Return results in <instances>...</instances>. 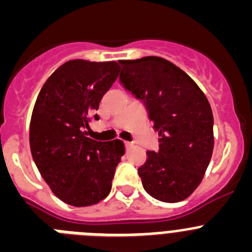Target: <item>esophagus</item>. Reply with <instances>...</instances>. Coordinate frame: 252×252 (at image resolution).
Listing matches in <instances>:
<instances>
[{"label": "esophagus", "mask_w": 252, "mask_h": 252, "mask_svg": "<svg viewBox=\"0 0 252 252\" xmlns=\"http://www.w3.org/2000/svg\"><path fill=\"white\" fill-rule=\"evenodd\" d=\"M125 146H126V149H130L131 146H132V144H131V142H128V141H126V142H125Z\"/></svg>", "instance_id": "34e87169"}]
</instances>
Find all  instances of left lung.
<instances>
[{
  "instance_id": "1",
  "label": "left lung",
  "mask_w": 252,
  "mask_h": 252,
  "mask_svg": "<svg viewBox=\"0 0 252 252\" xmlns=\"http://www.w3.org/2000/svg\"><path fill=\"white\" fill-rule=\"evenodd\" d=\"M120 81L144 101L159 132V151L139 168L146 192L158 201H184L201 184L215 145L212 108L186 72L169 60H120Z\"/></svg>"
}]
</instances>
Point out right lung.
Instances as JSON below:
<instances>
[{
    "label": "right lung",
    "mask_w": 252,
    "mask_h": 252,
    "mask_svg": "<svg viewBox=\"0 0 252 252\" xmlns=\"http://www.w3.org/2000/svg\"><path fill=\"white\" fill-rule=\"evenodd\" d=\"M119 73L116 62L69 60L37 95L29 133L31 154L51 192L64 203L88 207L110 194L124 142L95 141L87 130Z\"/></svg>",
    "instance_id": "right-lung-1"
}]
</instances>
